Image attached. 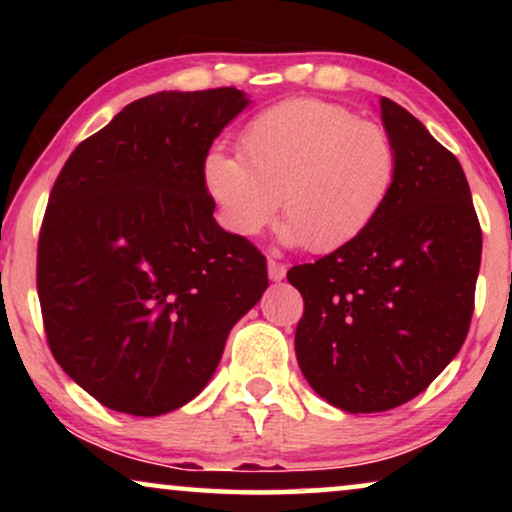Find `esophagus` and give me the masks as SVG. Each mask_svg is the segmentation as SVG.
<instances>
[{"instance_id":"1","label":"esophagus","mask_w":512,"mask_h":512,"mask_svg":"<svg viewBox=\"0 0 512 512\" xmlns=\"http://www.w3.org/2000/svg\"><path fill=\"white\" fill-rule=\"evenodd\" d=\"M268 275L272 282H282L286 275V265L279 263L277 258H268Z\"/></svg>"}]
</instances>
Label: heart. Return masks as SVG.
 Here are the masks:
<instances>
[{
	"label": "heart",
	"mask_w": 512,
	"mask_h": 512,
	"mask_svg": "<svg viewBox=\"0 0 512 512\" xmlns=\"http://www.w3.org/2000/svg\"><path fill=\"white\" fill-rule=\"evenodd\" d=\"M242 156L212 149L202 181L230 233L254 237L282 198L284 235L335 251L377 221L394 193L398 153L382 125L324 100H289L244 125Z\"/></svg>",
	"instance_id": "heart-1"
}]
</instances>
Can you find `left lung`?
<instances>
[{"label":"left lung","instance_id":"obj_1","mask_svg":"<svg viewBox=\"0 0 512 512\" xmlns=\"http://www.w3.org/2000/svg\"><path fill=\"white\" fill-rule=\"evenodd\" d=\"M394 193L366 233L293 265L303 296L296 356L305 380L345 412H384L429 387L464 345L482 230L454 153L389 97Z\"/></svg>","mask_w":512,"mask_h":512}]
</instances>
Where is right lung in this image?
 Listing matches in <instances>:
<instances>
[{
	"instance_id": "obj_1",
	"label": "right lung",
	"mask_w": 512,
	"mask_h": 512,
	"mask_svg": "<svg viewBox=\"0 0 512 512\" xmlns=\"http://www.w3.org/2000/svg\"><path fill=\"white\" fill-rule=\"evenodd\" d=\"M242 90L156 93L76 146L48 198L37 291L48 347L102 405L137 417L205 389L268 289L265 256L214 221L202 160Z\"/></svg>"
}]
</instances>
